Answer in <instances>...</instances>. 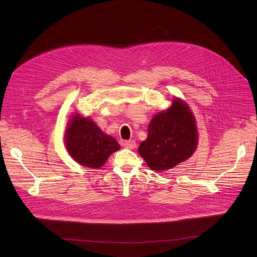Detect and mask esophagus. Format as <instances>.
Instances as JSON below:
<instances>
[{"instance_id":"34e87169","label":"esophagus","mask_w":257,"mask_h":257,"mask_svg":"<svg viewBox=\"0 0 257 257\" xmlns=\"http://www.w3.org/2000/svg\"><path fill=\"white\" fill-rule=\"evenodd\" d=\"M123 145L127 149H135L136 146V142L134 140H124L123 141Z\"/></svg>"}]
</instances>
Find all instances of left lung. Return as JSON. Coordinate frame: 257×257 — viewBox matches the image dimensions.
<instances>
[{
    "mask_svg": "<svg viewBox=\"0 0 257 257\" xmlns=\"http://www.w3.org/2000/svg\"><path fill=\"white\" fill-rule=\"evenodd\" d=\"M141 142L139 155L154 171H166L186 161L197 145L195 120L186 103L175 99L165 112L155 116Z\"/></svg>",
    "mask_w": 257,
    "mask_h": 257,
    "instance_id": "8db88e82",
    "label": "left lung"
}]
</instances>
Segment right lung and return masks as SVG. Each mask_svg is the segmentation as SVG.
<instances>
[{
  "mask_svg": "<svg viewBox=\"0 0 257 257\" xmlns=\"http://www.w3.org/2000/svg\"><path fill=\"white\" fill-rule=\"evenodd\" d=\"M66 146L70 156L84 167H101L109 155L120 150L118 141L101 132L90 119L73 118L66 132Z\"/></svg>",
  "mask_w": 257,
  "mask_h": 257,
  "instance_id": "obj_1",
  "label": "right lung"
}]
</instances>
